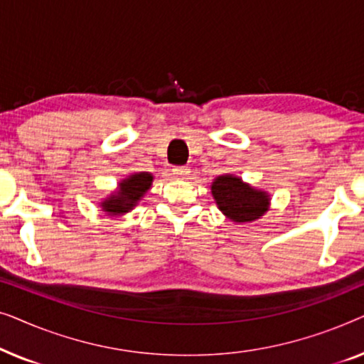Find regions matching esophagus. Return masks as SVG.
I'll return each mask as SVG.
<instances>
[{
    "mask_svg": "<svg viewBox=\"0 0 364 364\" xmlns=\"http://www.w3.org/2000/svg\"><path fill=\"white\" fill-rule=\"evenodd\" d=\"M188 172H191V168L183 167V166H178V167L172 168V176L176 178H186L188 176Z\"/></svg>",
    "mask_w": 364,
    "mask_h": 364,
    "instance_id": "34e87169",
    "label": "esophagus"
}]
</instances>
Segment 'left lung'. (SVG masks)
I'll list each match as a JSON object with an SVG mask.
<instances>
[{
    "mask_svg": "<svg viewBox=\"0 0 364 364\" xmlns=\"http://www.w3.org/2000/svg\"><path fill=\"white\" fill-rule=\"evenodd\" d=\"M212 196L223 215L237 223L257 220L270 205V196L267 192L253 188L232 173L218 176L212 182Z\"/></svg>",
    "mask_w": 364,
    "mask_h": 364,
    "instance_id": "obj_1",
    "label": "left lung"
}]
</instances>
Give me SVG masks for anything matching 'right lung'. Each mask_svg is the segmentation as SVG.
Segmentation results:
<instances>
[{"label": "right lung", "mask_w": 364, "mask_h": 364, "mask_svg": "<svg viewBox=\"0 0 364 364\" xmlns=\"http://www.w3.org/2000/svg\"><path fill=\"white\" fill-rule=\"evenodd\" d=\"M152 181V173L149 172L132 173V176L124 178L119 182L117 191L101 202L102 210L112 217L131 212L132 207H136V203L144 197V193L151 188Z\"/></svg>", "instance_id": "obj_1"}]
</instances>
